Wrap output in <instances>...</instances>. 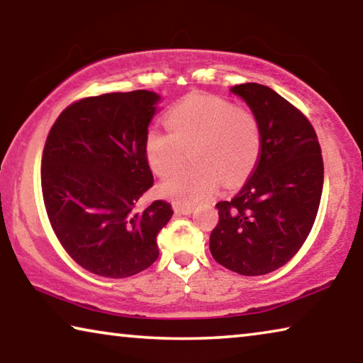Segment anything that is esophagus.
I'll return each instance as SVG.
<instances>
[{"mask_svg": "<svg viewBox=\"0 0 363 363\" xmlns=\"http://www.w3.org/2000/svg\"><path fill=\"white\" fill-rule=\"evenodd\" d=\"M173 208L174 211L177 214H190L194 211V206L192 205H186V203H177V201H174L173 203Z\"/></svg>", "mask_w": 363, "mask_h": 363, "instance_id": "esophagus-1", "label": "esophagus"}]
</instances>
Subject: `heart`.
Here are the masks:
<instances>
[{"label":"heart","mask_w":363,"mask_h":363,"mask_svg":"<svg viewBox=\"0 0 363 363\" xmlns=\"http://www.w3.org/2000/svg\"><path fill=\"white\" fill-rule=\"evenodd\" d=\"M164 133L150 128L144 138L147 163L158 176H167L182 161V148L194 145L192 169L180 170L160 186L177 203H194L219 186H235L259 158L261 130L248 108L216 96H187L167 115Z\"/></svg>","instance_id":"heart-1"}]
</instances>
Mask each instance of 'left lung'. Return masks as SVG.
I'll list each match as a JSON object with an SVG mask.
<instances>
[{
	"label": "left lung",
	"mask_w": 363,
	"mask_h": 363,
	"mask_svg": "<svg viewBox=\"0 0 363 363\" xmlns=\"http://www.w3.org/2000/svg\"><path fill=\"white\" fill-rule=\"evenodd\" d=\"M259 123V160L232 200L219 201L210 251L225 269L264 275L291 259L314 225L323 189V160L309 120L274 89L230 88Z\"/></svg>",
	"instance_id": "left-lung-1"
}]
</instances>
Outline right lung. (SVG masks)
I'll list each match as a JSON object with an SVG mask.
<instances>
[{"instance_id": "1", "label": "right lung", "mask_w": 363, "mask_h": 363, "mask_svg": "<svg viewBox=\"0 0 363 363\" xmlns=\"http://www.w3.org/2000/svg\"><path fill=\"white\" fill-rule=\"evenodd\" d=\"M160 99L145 89L86 97L48 134L41 189L49 223L72 259L101 277L152 266L158 232L173 216L163 200L138 210L153 186L144 138Z\"/></svg>"}]
</instances>
